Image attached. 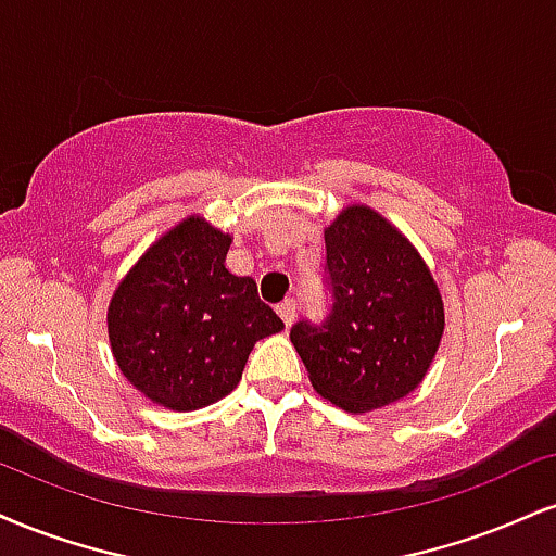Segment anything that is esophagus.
Listing matches in <instances>:
<instances>
[{"instance_id": "1", "label": "esophagus", "mask_w": 556, "mask_h": 556, "mask_svg": "<svg viewBox=\"0 0 556 556\" xmlns=\"http://www.w3.org/2000/svg\"><path fill=\"white\" fill-rule=\"evenodd\" d=\"M277 313H279V318L285 320V326H290L292 320H295V300H285V303H279Z\"/></svg>"}]
</instances>
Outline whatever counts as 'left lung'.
Instances as JSON below:
<instances>
[{"label": "left lung", "instance_id": "obj_1", "mask_svg": "<svg viewBox=\"0 0 556 556\" xmlns=\"http://www.w3.org/2000/svg\"><path fill=\"white\" fill-rule=\"evenodd\" d=\"M329 316L298 320L290 339L324 399L370 412L422 383L443 337V298L414 245L370 206L326 227Z\"/></svg>", "mask_w": 556, "mask_h": 556}]
</instances>
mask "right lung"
<instances>
[{"instance_id":"right-lung-1","label":"right lung","mask_w":556,"mask_h":556,"mask_svg":"<svg viewBox=\"0 0 556 556\" xmlns=\"http://www.w3.org/2000/svg\"><path fill=\"white\" fill-rule=\"evenodd\" d=\"M227 249L230 236L202 217L184 219L137 261L109 305L118 367L168 409H202L227 396L253 344L285 329L256 282L225 269Z\"/></svg>"}]
</instances>
